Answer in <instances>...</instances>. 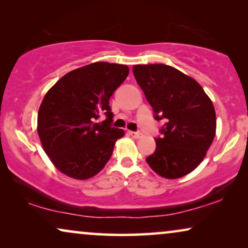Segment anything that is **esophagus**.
<instances>
[{
    "label": "esophagus",
    "instance_id": "34e87169",
    "mask_svg": "<svg viewBox=\"0 0 248 248\" xmlns=\"http://www.w3.org/2000/svg\"><path fill=\"white\" fill-rule=\"evenodd\" d=\"M128 134H130L131 137L134 138V139H141L142 138V133H140V132H130Z\"/></svg>",
    "mask_w": 248,
    "mask_h": 248
}]
</instances>
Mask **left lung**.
<instances>
[{"instance_id":"8db88e82","label":"left lung","mask_w":248,"mask_h":248,"mask_svg":"<svg viewBox=\"0 0 248 248\" xmlns=\"http://www.w3.org/2000/svg\"><path fill=\"white\" fill-rule=\"evenodd\" d=\"M133 73L155 118L165 120L155 151L145 159L152 170L168 179L189 174L201 164L216 137L217 120L203 88L166 64L134 65Z\"/></svg>"}]
</instances>
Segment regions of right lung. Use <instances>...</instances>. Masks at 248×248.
Masks as SVG:
<instances>
[{
	"label": "right lung",
	"mask_w": 248,
	"mask_h": 248,
	"mask_svg": "<svg viewBox=\"0 0 248 248\" xmlns=\"http://www.w3.org/2000/svg\"><path fill=\"white\" fill-rule=\"evenodd\" d=\"M127 65L96 62L61 78L44 97L37 132L53 165L74 179H89L111 157L115 142L124 137L110 127L109 98L128 76ZM100 113L108 118L97 124Z\"/></svg>",
	"instance_id": "add662e5"
}]
</instances>
